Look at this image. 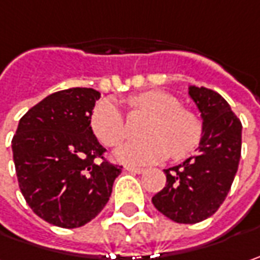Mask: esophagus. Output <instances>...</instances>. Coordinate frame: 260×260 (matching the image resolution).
Listing matches in <instances>:
<instances>
[{"instance_id":"34e87169","label":"esophagus","mask_w":260,"mask_h":260,"mask_svg":"<svg viewBox=\"0 0 260 260\" xmlns=\"http://www.w3.org/2000/svg\"><path fill=\"white\" fill-rule=\"evenodd\" d=\"M125 170L126 172H129V173H135V175H141V173H144L145 170L144 169H141V167H125Z\"/></svg>"}]
</instances>
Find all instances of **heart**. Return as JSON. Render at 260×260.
<instances>
[{
  "label": "heart",
  "mask_w": 260,
  "mask_h": 260,
  "mask_svg": "<svg viewBox=\"0 0 260 260\" xmlns=\"http://www.w3.org/2000/svg\"><path fill=\"white\" fill-rule=\"evenodd\" d=\"M134 112H141L151 119L144 128V140L131 141L115 151L119 161L131 166H145L166 158L180 160L195 151L202 140V123L195 113L180 108L177 99L164 91H145L128 99ZM90 126L97 140L113 147L126 137L125 118L112 100L97 105Z\"/></svg>",
  "instance_id": "obj_1"
}]
</instances>
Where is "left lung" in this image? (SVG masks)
I'll use <instances>...</instances> for the list:
<instances>
[{
  "label": "left lung",
  "instance_id": "left-lung-1",
  "mask_svg": "<svg viewBox=\"0 0 260 260\" xmlns=\"http://www.w3.org/2000/svg\"><path fill=\"white\" fill-rule=\"evenodd\" d=\"M187 96L202 119V140L197 154L166 169L163 190L152 204L167 218L195 224L217 212L239 169L242 152V122L218 93L189 85Z\"/></svg>",
  "mask_w": 260,
  "mask_h": 260
}]
</instances>
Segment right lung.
<instances>
[{
	"mask_svg": "<svg viewBox=\"0 0 260 260\" xmlns=\"http://www.w3.org/2000/svg\"><path fill=\"white\" fill-rule=\"evenodd\" d=\"M99 99L97 90L83 87L49 94L20 119L11 141L23 197L56 227L77 229L96 218L120 175L90 126Z\"/></svg>",
	"mask_w": 260,
	"mask_h": 260,
	"instance_id": "add662e5",
	"label": "right lung"
}]
</instances>
